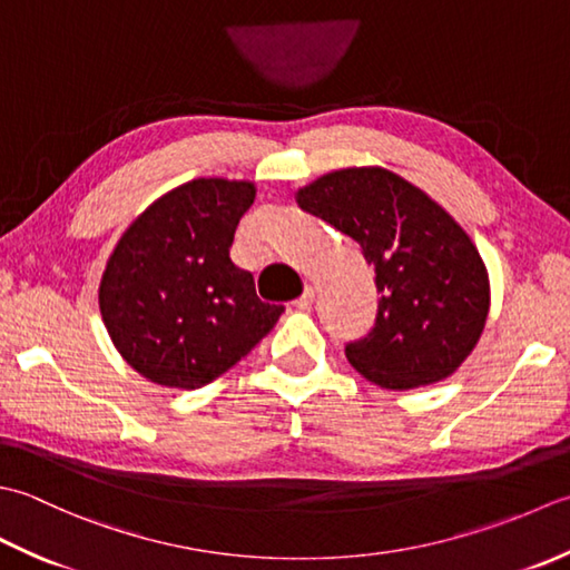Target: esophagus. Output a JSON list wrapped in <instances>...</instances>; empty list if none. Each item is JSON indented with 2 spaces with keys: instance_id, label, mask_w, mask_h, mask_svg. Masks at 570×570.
<instances>
[{
  "instance_id": "obj_1",
  "label": "esophagus",
  "mask_w": 570,
  "mask_h": 570,
  "mask_svg": "<svg viewBox=\"0 0 570 570\" xmlns=\"http://www.w3.org/2000/svg\"><path fill=\"white\" fill-rule=\"evenodd\" d=\"M312 299H315V289H312V287H305V293H302V295L293 302V307L305 312V309H309V307H312Z\"/></svg>"
}]
</instances>
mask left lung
I'll use <instances>...</instances> for the list:
<instances>
[{
  "mask_svg": "<svg viewBox=\"0 0 570 570\" xmlns=\"http://www.w3.org/2000/svg\"><path fill=\"white\" fill-rule=\"evenodd\" d=\"M295 202L358 243L374 265V330L344 350L358 374L391 391L455 374L490 315V273L468 230L383 167L322 174L295 191Z\"/></svg>",
  "mask_w": 570,
  "mask_h": 570,
  "instance_id": "8db88e82",
  "label": "left lung"
}]
</instances>
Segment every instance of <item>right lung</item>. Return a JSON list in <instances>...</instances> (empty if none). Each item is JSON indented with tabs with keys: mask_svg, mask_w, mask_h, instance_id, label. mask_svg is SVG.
I'll list each match as a JSON object with an SVG mask.
<instances>
[{
	"mask_svg": "<svg viewBox=\"0 0 570 570\" xmlns=\"http://www.w3.org/2000/svg\"><path fill=\"white\" fill-rule=\"evenodd\" d=\"M255 202L248 179L199 177L149 204L108 255L100 317L115 350L165 389H202L240 362L283 305L255 295L228 255Z\"/></svg>",
	"mask_w": 570,
	"mask_h": 570,
	"instance_id": "right-lung-1",
	"label": "right lung"
}]
</instances>
